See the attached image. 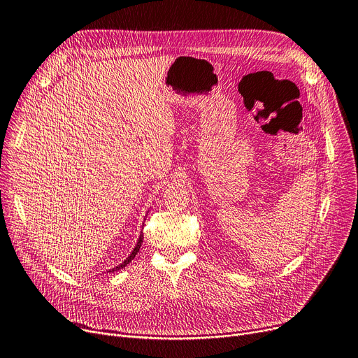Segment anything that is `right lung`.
Wrapping results in <instances>:
<instances>
[{
    "mask_svg": "<svg viewBox=\"0 0 358 358\" xmlns=\"http://www.w3.org/2000/svg\"><path fill=\"white\" fill-rule=\"evenodd\" d=\"M141 243H143V233L140 234V237H138V242H137V245H135V248H134V250L131 252V255L129 257L121 264V265H117V266H115V268H110L108 272H115V271H117V269H122V268H125L134 258H135V255H137L138 252H140V248H141Z\"/></svg>",
    "mask_w": 358,
    "mask_h": 358,
    "instance_id": "obj_1",
    "label": "right lung"
}]
</instances>
